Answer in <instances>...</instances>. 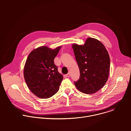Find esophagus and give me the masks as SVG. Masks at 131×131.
<instances>
[{
  "instance_id": "obj_1",
  "label": "esophagus",
  "mask_w": 131,
  "mask_h": 131,
  "mask_svg": "<svg viewBox=\"0 0 131 131\" xmlns=\"http://www.w3.org/2000/svg\"><path fill=\"white\" fill-rule=\"evenodd\" d=\"M70 72H69L67 74H66V76L67 77H70Z\"/></svg>"
}]
</instances>
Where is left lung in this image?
Here are the masks:
<instances>
[{"instance_id": "1", "label": "left lung", "mask_w": 131, "mask_h": 131, "mask_svg": "<svg viewBox=\"0 0 131 131\" xmlns=\"http://www.w3.org/2000/svg\"><path fill=\"white\" fill-rule=\"evenodd\" d=\"M72 48L80 74L74 85L85 94L96 93L108 78L110 62L108 51L101 42L92 38H87L84 45L73 44Z\"/></svg>"}]
</instances>
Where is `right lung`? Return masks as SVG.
Listing matches in <instances>:
<instances>
[{
	"instance_id": "obj_1",
	"label": "right lung",
	"mask_w": 131,
	"mask_h": 131,
	"mask_svg": "<svg viewBox=\"0 0 131 131\" xmlns=\"http://www.w3.org/2000/svg\"><path fill=\"white\" fill-rule=\"evenodd\" d=\"M62 47L51 49L41 46L28 55L24 68L28 88L40 99L49 98L58 92L63 77L54 64V59Z\"/></svg>"
}]
</instances>
